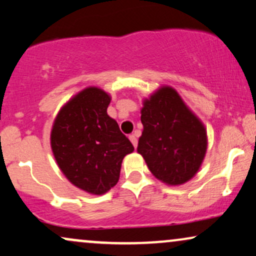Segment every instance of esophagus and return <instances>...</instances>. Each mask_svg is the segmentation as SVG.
<instances>
[{"mask_svg":"<svg viewBox=\"0 0 256 256\" xmlns=\"http://www.w3.org/2000/svg\"><path fill=\"white\" fill-rule=\"evenodd\" d=\"M128 138H130L131 143H132V144H134V148H137V144H138V140H137V137L134 136V134H131V136H128Z\"/></svg>","mask_w":256,"mask_h":256,"instance_id":"obj_1","label":"esophagus"}]
</instances>
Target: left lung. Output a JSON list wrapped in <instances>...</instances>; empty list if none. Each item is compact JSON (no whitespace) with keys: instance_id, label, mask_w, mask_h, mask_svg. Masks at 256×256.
<instances>
[{"instance_id":"1","label":"left lung","mask_w":256,"mask_h":256,"mask_svg":"<svg viewBox=\"0 0 256 256\" xmlns=\"http://www.w3.org/2000/svg\"><path fill=\"white\" fill-rule=\"evenodd\" d=\"M142 136L137 152L158 180L180 185L201 167L207 150L204 124L171 86H162L144 100L140 110Z\"/></svg>"}]
</instances>
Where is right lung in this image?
Instances as JSON below:
<instances>
[{
	"label": "right lung",
	"instance_id": "add662e5",
	"mask_svg": "<svg viewBox=\"0 0 256 256\" xmlns=\"http://www.w3.org/2000/svg\"><path fill=\"white\" fill-rule=\"evenodd\" d=\"M110 96L90 86L58 112L50 144L58 167L73 185L102 195L118 183L122 158L134 146L107 114Z\"/></svg>",
	"mask_w": 256,
	"mask_h": 256
}]
</instances>
